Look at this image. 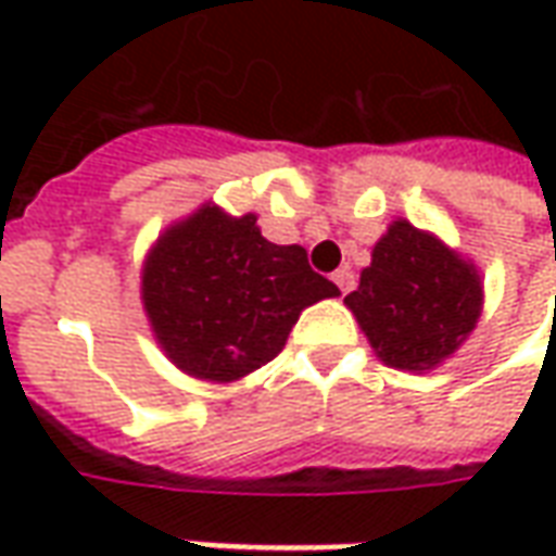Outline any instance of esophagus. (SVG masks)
<instances>
[{
  "label": "esophagus",
  "mask_w": 556,
  "mask_h": 556,
  "mask_svg": "<svg viewBox=\"0 0 556 556\" xmlns=\"http://www.w3.org/2000/svg\"><path fill=\"white\" fill-rule=\"evenodd\" d=\"M333 282H337L342 294H349V291L354 289V274H351L349 267H339L337 274H333Z\"/></svg>",
  "instance_id": "34e87169"
}]
</instances>
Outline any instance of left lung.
Wrapping results in <instances>:
<instances>
[{
  "instance_id": "obj_1",
  "label": "left lung",
  "mask_w": 556,
  "mask_h": 556,
  "mask_svg": "<svg viewBox=\"0 0 556 556\" xmlns=\"http://www.w3.org/2000/svg\"><path fill=\"white\" fill-rule=\"evenodd\" d=\"M477 265L408 219H393L345 298L375 357L402 372H431L465 345L482 313Z\"/></svg>"
}]
</instances>
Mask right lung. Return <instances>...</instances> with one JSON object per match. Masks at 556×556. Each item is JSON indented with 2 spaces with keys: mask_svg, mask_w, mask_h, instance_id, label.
<instances>
[{
  "mask_svg": "<svg viewBox=\"0 0 556 556\" xmlns=\"http://www.w3.org/2000/svg\"><path fill=\"white\" fill-rule=\"evenodd\" d=\"M255 219L205 202L160 231L142 262L151 333L195 381L231 384L262 369L306 306L339 298L301 243H270Z\"/></svg>",
  "mask_w": 556,
  "mask_h": 556,
  "instance_id": "1",
  "label": "right lung"
}]
</instances>
